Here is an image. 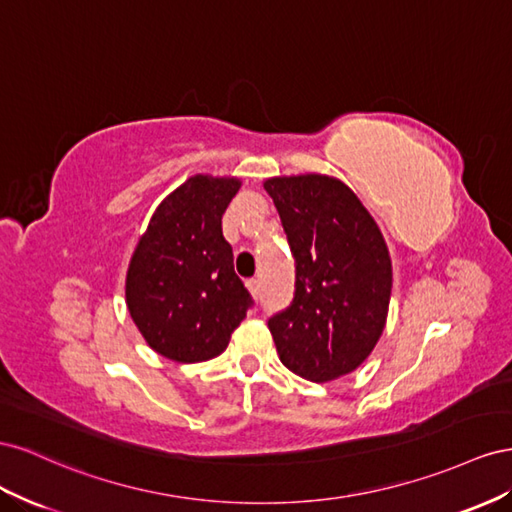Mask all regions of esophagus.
Segmentation results:
<instances>
[{
    "instance_id": "34e87169",
    "label": "esophagus",
    "mask_w": 512,
    "mask_h": 512,
    "mask_svg": "<svg viewBox=\"0 0 512 512\" xmlns=\"http://www.w3.org/2000/svg\"><path fill=\"white\" fill-rule=\"evenodd\" d=\"M246 287H248V291H251V294H253V298L259 300V296H261V285H259V281H257V279L246 281Z\"/></svg>"
}]
</instances>
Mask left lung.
<instances>
[{"mask_svg":"<svg viewBox=\"0 0 512 512\" xmlns=\"http://www.w3.org/2000/svg\"><path fill=\"white\" fill-rule=\"evenodd\" d=\"M294 255L296 289L268 319L281 362L311 382L352 373L386 324L392 266L382 231L349 188L328 175L264 184Z\"/></svg>","mask_w":512,"mask_h":512,"instance_id":"8db88e82","label":"left lung"}]
</instances>
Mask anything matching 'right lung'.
<instances>
[{"label":"right lung","instance_id":"1","mask_svg":"<svg viewBox=\"0 0 512 512\" xmlns=\"http://www.w3.org/2000/svg\"><path fill=\"white\" fill-rule=\"evenodd\" d=\"M240 180L195 175L160 203L126 276V304L148 345L175 362L225 352L255 304L233 270L223 214Z\"/></svg>","mask_w":512,"mask_h":512}]
</instances>
